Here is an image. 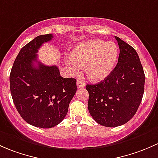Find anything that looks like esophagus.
I'll return each instance as SVG.
<instances>
[{"label": "esophagus", "mask_w": 158, "mask_h": 158, "mask_svg": "<svg viewBox=\"0 0 158 158\" xmlns=\"http://www.w3.org/2000/svg\"><path fill=\"white\" fill-rule=\"evenodd\" d=\"M86 84L84 82V81H77V87L78 88H81V87H85Z\"/></svg>", "instance_id": "1"}]
</instances>
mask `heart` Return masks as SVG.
Wrapping results in <instances>:
<instances>
[{
    "label": "heart",
    "mask_w": 158,
    "mask_h": 158,
    "mask_svg": "<svg viewBox=\"0 0 158 158\" xmlns=\"http://www.w3.org/2000/svg\"><path fill=\"white\" fill-rule=\"evenodd\" d=\"M118 58V48L114 43L94 40L82 43L71 53L67 65L77 73L81 65L85 66L87 77L94 81H100L108 77L114 68Z\"/></svg>",
    "instance_id": "1"
}]
</instances>
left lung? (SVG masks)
<instances>
[{"instance_id": "1", "label": "left lung", "mask_w": 158, "mask_h": 158, "mask_svg": "<svg viewBox=\"0 0 158 158\" xmlns=\"http://www.w3.org/2000/svg\"><path fill=\"white\" fill-rule=\"evenodd\" d=\"M119 47L118 63L110 75L97 84H87L88 110L106 127H117L137 112L144 90V70L134 48L115 36Z\"/></svg>"}]
</instances>
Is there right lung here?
I'll return each mask as SVG.
<instances>
[{"label":"right lung","instance_id":"obj_1","mask_svg":"<svg viewBox=\"0 0 158 158\" xmlns=\"http://www.w3.org/2000/svg\"><path fill=\"white\" fill-rule=\"evenodd\" d=\"M52 38V34L39 35L24 45L10 74L11 96L19 115L29 124L43 128L54 127L64 119L77 91L76 79L64 78L57 66L37 60L39 48Z\"/></svg>","mask_w":158,"mask_h":158}]
</instances>
